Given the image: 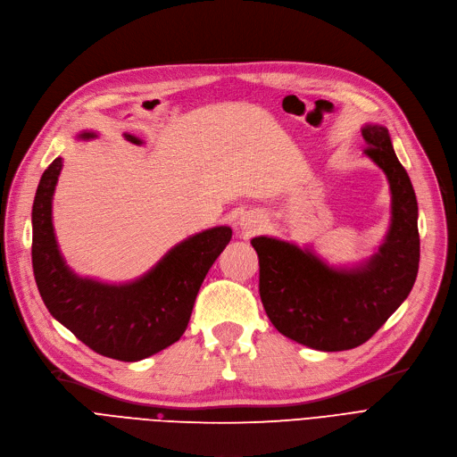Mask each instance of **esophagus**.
<instances>
[{"label": "esophagus", "mask_w": 457, "mask_h": 457, "mask_svg": "<svg viewBox=\"0 0 457 457\" xmlns=\"http://www.w3.org/2000/svg\"><path fill=\"white\" fill-rule=\"evenodd\" d=\"M238 227H240V230H242L245 236H251V234L259 232V230L264 227V219H262L261 213L251 212V213H245V215L240 217Z\"/></svg>", "instance_id": "1"}]
</instances>
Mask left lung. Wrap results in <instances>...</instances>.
<instances>
[{
	"mask_svg": "<svg viewBox=\"0 0 457 457\" xmlns=\"http://www.w3.org/2000/svg\"><path fill=\"white\" fill-rule=\"evenodd\" d=\"M366 154L386 174L392 219L385 242L356 268L328 266L309 249L259 236V292L266 315L288 339L317 351H349L366 343L405 302L420 262L418 203L382 125L361 127Z\"/></svg>",
	"mask_w": 457,
	"mask_h": 457,
	"instance_id": "left-lung-1",
	"label": "left lung"
}]
</instances>
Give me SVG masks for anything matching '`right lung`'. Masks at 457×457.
Listing matches in <instances>:
<instances>
[{
  "instance_id": "add662e5",
  "label": "right lung",
  "mask_w": 457,
  "mask_h": 457,
  "mask_svg": "<svg viewBox=\"0 0 457 457\" xmlns=\"http://www.w3.org/2000/svg\"><path fill=\"white\" fill-rule=\"evenodd\" d=\"M94 137L91 131L79 135L82 140ZM125 140L142 144L127 133ZM62 167L58 157L43 172L31 212L33 273L50 315L108 358L137 361L167 349L184 336L198 288L232 230L213 227L191 236L131 283L80 278L65 264L52 225V196Z\"/></svg>"
}]
</instances>
